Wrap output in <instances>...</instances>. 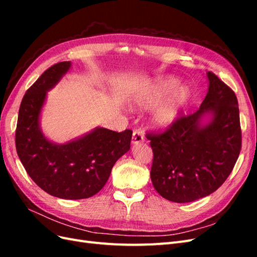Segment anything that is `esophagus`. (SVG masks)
I'll list each match as a JSON object with an SVG mask.
<instances>
[{"mask_svg": "<svg viewBox=\"0 0 257 257\" xmlns=\"http://www.w3.org/2000/svg\"><path fill=\"white\" fill-rule=\"evenodd\" d=\"M145 141V136L144 133L141 131H134L133 136H132V144H141Z\"/></svg>", "mask_w": 257, "mask_h": 257, "instance_id": "esophagus-1", "label": "esophagus"}]
</instances>
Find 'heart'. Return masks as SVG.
<instances>
[{"label":"heart","mask_w":257,"mask_h":257,"mask_svg":"<svg viewBox=\"0 0 257 257\" xmlns=\"http://www.w3.org/2000/svg\"><path fill=\"white\" fill-rule=\"evenodd\" d=\"M178 81L172 77L160 78L157 82L138 94L135 98L136 104L148 109L157 106L170 91L168 98L160 104L152 114V123L159 128H166L177 120L179 113L190 97V90L186 87H179L174 90ZM174 91H173L172 90Z\"/></svg>","instance_id":"obj_1"}]
</instances>
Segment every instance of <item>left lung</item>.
Here are the masks:
<instances>
[{
	"label": "left lung",
	"instance_id": "obj_1",
	"mask_svg": "<svg viewBox=\"0 0 257 257\" xmlns=\"http://www.w3.org/2000/svg\"><path fill=\"white\" fill-rule=\"evenodd\" d=\"M199 109L180 115L164 131L148 132L153 152L151 180L170 201L190 203L210 195L225 182L241 150V127L235 92L212 72ZM208 111L214 119L200 128Z\"/></svg>",
	"mask_w": 257,
	"mask_h": 257
}]
</instances>
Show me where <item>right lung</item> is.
Masks as SVG:
<instances>
[{"mask_svg": "<svg viewBox=\"0 0 257 257\" xmlns=\"http://www.w3.org/2000/svg\"><path fill=\"white\" fill-rule=\"evenodd\" d=\"M71 67L59 62L42 74L23 96L16 128V150L31 179L46 193L63 199L95 195L106 184L114 163L130 150L133 131L103 127L65 145H54L42 134L38 119L46 91Z\"/></svg>", "mask_w": 257, "mask_h": 257, "instance_id": "right-lung-1", "label": "right lung"}]
</instances>
